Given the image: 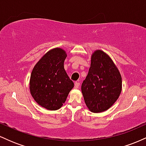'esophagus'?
<instances>
[{
    "mask_svg": "<svg viewBox=\"0 0 146 146\" xmlns=\"http://www.w3.org/2000/svg\"><path fill=\"white\" fill-rule=\"evenodd\" d=\"M80 82H75V88H78L79 87H80Z\"/></svg>",
    "mask_w": 146,
    "mask_h": 146,
    "instance_id": "34e87169",
    "label": "esophagus"
}]
</instances>
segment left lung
<instances>
[{
  "label": "left lung",
  "instance_id": "left-lung-1",
  "mask_svg": "<svg viewBox=\"0 0 146 146\" xmlns=\"http://www.w3.org/2000/svg\"><path fill=\"white\" fill-rule=\"evenodd\" d=\"M121 88V74L113 60L105 52L95 51L82 84V93L88 109L95 113L108 110L119 98Z\"/></svg>",
  "mask_w": 146,
  "mask_h": 146
}]
</instances>
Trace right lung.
Wrapping results in <instances>:
<instances>
[{
    "mask_svg": "<svg viewBox=\"0 0 146 146\" xmlns=\"http://www.w3.org/2000/svg\"><path fill=\"white\" fill-rule=\"evenodd\" d=\"M66 51H48L34 66L29 82L30 93L37 103L50 110L59 109L74 86L64 68Z\"/></svg>",
    "mask_w": 146,
    "mask_h": 146,
    "instance_id": "right-lung-1",
    "label": "right lung"
}]
</instances>
